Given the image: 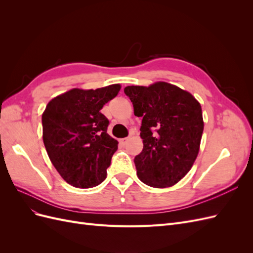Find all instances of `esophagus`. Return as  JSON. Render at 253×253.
<instances>
[{"instance_id":"obj_1","label":"esophagus","mask_w":253,"mask_h":253,"mask_svg":"<svg viewBox=\"0 0 253 253\" xmlns=\"http://www.w3.org/2000/svg\"><path fill=\"white\" fill-rule=\"evenodd\" d=\"M128 140H129L128 137H126V138H121V139L119 140V142H120L122 145H126V144L128 142Z\"/></svg>"}]
</instances>
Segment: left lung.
Instances as JSON below:
<instances>
[{
	"label": "left lung",
	"instance_id": "obj_1",
	"mask_svg": "<svg viewBox=\"0 0 253 253\" xmlns=\"http://www.w3.org/2000/svg\"><path fill=\"white\" fill-rule=\"evenodd\" d=\"M125 93L135 116L142 117L143 149L134 159L137 176L153 188L174 186L191 170L200 152L204 131L200 102L164 81L126 86Z\"/></svg>",
	"mask_w": 253,
	"mask_h": 253
}]
</instances>
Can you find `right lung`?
Masks as SVG:
<instances>
[{
  "mask_svg": "<svg viewBox=\"0 0 253 253\" xmlns=\"http://www.w3.org/2000/svg\"><path fill=\"white\" fill-rule=\"evenodd\" d=\"M120 88V84L97 89L72 88L52 98L42 114L48 157L73 187L93 188L106 178L118 141L106 133L109 120L100 111Z\"/></svg>",
  "mask_w": 253,
  "mask_h": 253,
  "instance_id": "1",
  "label": "right lung"
}]
</instances>
